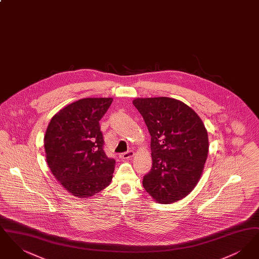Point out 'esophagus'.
Wrapping results in <instances>:
<instances>
[{
	"instance_id": "esophagus-1",
	"label": "esophagus",
	"mask_w": 259,
	"mask_h": 259,
	"mask_svg": "<svg viewBox=\"0 0 259 259\" xmlns=\"http://www.w3.org/2000/svg\"><path fill=\"white\" fill-rule=\"evenodd\" d=\"M134 155V151L133 150H128L126 152H122L119 154V157L122 159H128L130 157H132Z\"/></svg>"
}]
</instances>
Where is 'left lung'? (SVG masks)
<instances>
[{
  "mask_svg": "<svg viewBox=\"0 0 259 259\" xmlns=\"http://www.w3.org/2000/svg\"><path fill=\"white\" fill-rule=\"evenodd\" d=\"M151 137V170L143 185L161 204L185 197L197 185L209 151L208 132L197 113L168 97L133 101Z\"/></svg>",
  "mask_w": 259,
  "mask_h": 259,
  "instance_id": "obj_1",
  "label": "left lung"
}]
</instances>
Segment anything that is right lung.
I'll list each match as a JSON object with an SVG mask.
<instances>
[{
  "instance_id": "right-lung-1",
  "label": "right lung",
  "mask_w": 259,
  "mask_h": 259,
  "mask_svg": "<svg viewBox=\"0 0 259 259\" xmlns=\"http://www.w3.org/2000/svg\"><path fill=\"white\" fill-rule=\"evenodd\" d=\"M111 98H84L58 111L45 136L47 162L55 179L75 197L95 195L110 185L115 160L104 150L99 121Z\"/></svg>"
}]
</instances>
